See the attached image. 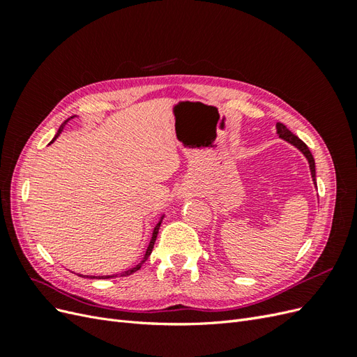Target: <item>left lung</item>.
Wrapping results in <instances>:
<instances>
[{"mask_svg": "<svg viewBox=\"0 0 357 357\" xmlns=\"http://www.w3.org/2000/svg\"><path fill=\"white\" fill-rule=\"evenodd\" d=\"M277 132H278L280 138H284L286 142H289L290 144L296 146V147L301 150V152L305 155V158H307L308 162H310V169H311L312 180L316 181V164H314V158H312V155H311V152H310V149L307 147V144H305L304 142H302L301 138H298L295 134H291L284 123H280V122L277 123Z\"/></svg>", "mask_w": 357, "mask_h": 357, "instance_id": "1", "label": "left lung"}]
</instances>
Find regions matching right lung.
Wrapping results in <instances>:
<instances>
[{"label":"right lung","mask_w":357,"mask_h":357,"mask_svg":"<svg viewBox=\"0 0 357 357\" xmlns=\"http://www.w3.org/2000/svg\"><path fill=\"white\" fill-rule=\"evenodd\" d=\"M71 119V117H70ZM70 119H67L66 121V123H63L61 128H59V131H58V134L55 135V138L53 139H56L58 137H59V134L63 131V128H66V125L68 123V121ZM159 226H160V222L155 226V229H153V235H152V240H150V244H149V247H147V250H146V255H144V259L142 262H139L137 266H134V268H131V269H128V271H125V273H122L121 275H131V274H134V273H137L139 268L143 266V264H146V261L149 259V256H150V253H152V250H153V245H155V241H156V236H158V232H159ZM113 277H117V274H114V275H107V277H91V278H113Z\"/></svg>","instance_id":"obj_1"}]
</instances>
